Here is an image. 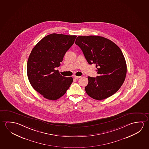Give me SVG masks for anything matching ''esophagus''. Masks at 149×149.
Instances as JSON below:
<instances>
[{"instance_id": "34e87169", "label": "esophagus", "mask_w": 149, "mask_h": 149, "mask_svg": "<svg viewBox=\"0 0 149 149\" xmlns=\"http://www.w3.org/2000/svg\"><path fill=\"white\" fill-rule=\"evenodd\" d=\"M73 77L74 78H75V79H78V78H81V76H74Z\"/></svg>"}]
</instances>
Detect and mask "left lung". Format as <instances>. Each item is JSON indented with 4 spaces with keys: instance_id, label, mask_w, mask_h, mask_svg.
I'll use <instances>...</instances> for the list:
<instances>
[{
    "instance_id": "8db88e82",
    "label": "left lung",
    "mask_w": 149,
    "mask_h": 149,
    "mask_svg": "<svg viewBox=\"0 0 149 149\" xmlns=\"http://www.w3.org/2000/svg\"><path fill=\"white\" fill-rule=\"evenodd\" d=\"M75 44L89 64H95L99 75L88 76L86 92L91 98L105 99L116 93L124 82L127 65L121 50L109 39L98 36H81Z\"/></svg>"
}]
</instances>
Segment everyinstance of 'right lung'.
Here are the masks:
<instances>
[{
	"instance_id": "add662e5",
	"label": "right lung",
	"mask_w": 149,
	"mask_h": 149,
	"mask_svg": "<svg viewBox=\"0 0 149 149\" xmlns=\"http://www.w3.org/2000/svg\"><path fill=\"white\" fill-rule=\"evenodd\" d=\"M76 36L48 35L32 49L27 60V74L33 88L48 100L58 99L66 93L73 82L72 77L61 75L59 67Z\"/></svg>"
}]
</instances>
